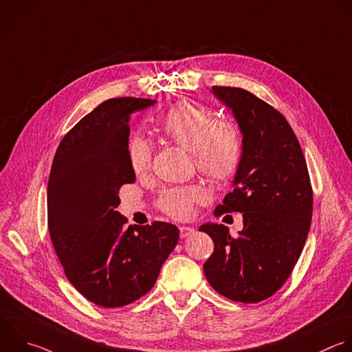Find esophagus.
I'll return each mask as SVG.
<instances>
[{
  "instance_id": "1",
  "label": "esophagus",
  "mask_w": 352,
  "mask_h": 352,
  "mask_svg": "<svg viewBox=\"0 0 352 352\" xmlns=\"http://www.w3.org/2000/svg\"><path fill=\"white\" fill-rule=\"evenodd\" d=\"M193 233H195V229L190 228V226H181V228H179V236H181L182 239H185V238L193 235Z\"/></svg>"
}]
</instances>
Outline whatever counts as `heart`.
<instances>
[{"instance_id": "b5f03b06", "label": "heart", "mask_w": 352, "mask_h": 352, "mask_svg": "<svg viewBox=\"0 0 352 352\" xmlns=\"http://www.w3.org/2000/svg\"><path fill=\"white\" fill-rule=\"evenodd\" d=\"M156 130L171 142L192 152L196 168L211 181L233 177L242 160V137L235 124L217 120L212 110L192 102L173 106L156 120ZM130 166L145 174L152 163V146L142 137H133L127 146ZM208 200L200 185L171 188L162 192L159 208L174 218H186L196 203Z\"/></svg>"}]
</instances>
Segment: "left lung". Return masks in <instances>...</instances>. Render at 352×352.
I'll list each match as a JSON object with an SVG mask.
<instances>
[{"label":"left lung","mask_w":352,"mask_h":352,"mask_svg":"<svg viewBox=\"0 0 352 352\" xmlns=\"http://www.w3.org/2000/svg\"><path fill=\"white\" fill-rule=\"evenodd\" d=\"M242 134V160L233 190L215 215L239 211L243 229L232 236L222 223L199 230L214 242L203 270L212 289L239 302H258L290 276L305 245L312 218V188L307 163L285 117L252 92L212 87Z\"/></svg>","instance_id":"8db88e82"}]
</instances>
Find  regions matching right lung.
Masks as SVG:
<instances>
[{
    "instance_id": "add662e5",
    "label": "right lung",
    "mask_w": 352,
    "mask_h": 352,
    "mask_svg": "<svg viewBox=\"0 0 352 352\" xmlns=\"http://www.w3.org/2000/svg\"><path fill=\"white\" fill-rule=\"evenodd\" d=\"M153 99L111 98L63 137L48 179V229L69 282L91 302L117 308L145 296L178 243L175 225L126 226L119 190L135 181L131 114Z\"/></svg>"
}]
</instances>
